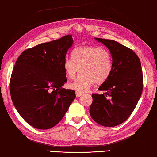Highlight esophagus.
Returning a JSON list of instances; mask_svg holds the SVG:
<instances>
[{"instance_id": "esophagus-1", "label": "esophagus", "mask_w": 157, "mask_h": 157, "mask_svg": "<svg viewBox=\"0 0 157 157\" xmlns=\"http://www.w3.org/2000/svg\"><path fill=\"white\" fill-rule=\"evenodd\" d=\"M75 94H76V96H78V97H79V96H82V93L79 92H75Z\"/></svg>"}]
</instances>
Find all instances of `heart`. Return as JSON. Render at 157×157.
<instances>
[{
	"label": "heart",
	"mask_w": 157,
	"mask_h": 157,
	"mask_svg": "<svg viewBox=\"0 0 157 157\" xmlns=\"http://www.w3.org/2000/svg\"><path fill=\"white\" fill-rule=\"evenodd\" d=\"M63 70L69 79H73L79 68L81 73L69 84V88L79 92H86L94 84L105 82L113 69L110 52L101 46H81L72 52V58L66 56L63 63Z\"/></svg>",
	"instance_id": "heart-1"
}]
</instances>
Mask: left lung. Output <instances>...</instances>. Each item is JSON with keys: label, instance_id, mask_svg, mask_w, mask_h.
Masks as SVG:
<instances>
[{"label": "left lung", "instance_id": "obj_1", "mask_svg": "<svg viewBox=\"0 0 157 157\" xmlns=\"http://www.w3.org/2000/svg\"><path fill=\"white\" fill-rule=\"evenodd\" d=\"M111 52L113 69L109 78L100 86L101 94H92L90 114L105 127L123 123L134 111L143 89L141 63L137 55L113 40L94 38Z\"/></svg>", "mask_w": 157, "mask_h": 157}]
</instances>
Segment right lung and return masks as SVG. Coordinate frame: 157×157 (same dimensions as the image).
<instances>
[{"instance_id":"add662e5","label":"right lung","mask_w":157,"mask_h":157,"mask_svg":"<svg viewBox=\"0 0 157 157\" xmlns=\"http://www.w3.org/2000/svg\"><path fill=\"white\" fill-rule=\"evenodd\" d=\"M73 40L71 35L42 43L23 51L13 69L10 94L17 111L28 124L51 129L64 117L75 92L67 82L63 63Z\"/></svg>"}]
</instances>
